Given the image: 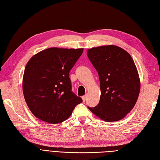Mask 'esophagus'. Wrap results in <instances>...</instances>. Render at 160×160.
Segmentation results:
<instances>
[{"instance_id": "obj_1", "label": "esophagus", "mask_w": 160, "mask_h": 160, "mask_svg": "<svg viewBox=\"0 0 160 160\" xmlns=\"http://www.w3.org/2000/svg\"><path fill=\"white\" fill-rule=\"evenodd\" d=\"M87 97H88V95H85L83 96H82V99H83V101H85L87 99Z\"/></svg>"}]
</instances>
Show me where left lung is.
Here are the masks:
<instances>
[{"mask_svg":"<svg viewBox=\"0 0 160 160\" xmlns=\"http://www.w3.org/2000/svg\"><path fill=\"white\" fill-rule=\"evenodd\" d=\"M100 81L99 104L88 109L105 122L122 119L132 110L140 91L138 72L132 57L121 47L101 46L87 51Z\"/></svg>","mask_w":160,"mask_h":160,"instance_id":"left-lung-1","label":"left lung"}]
</instances>
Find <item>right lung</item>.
<instances>
[{"instance_id":"add662e5","label":"right lung","mask_w":160,"mask_h":160,"mask_svg":"<svg viewBox=\"0 0 160 160\" xmlns=\"http://www.w3.org/2000/svg\"><path fill=\"white\" fill-rule=\"evenodd\" d=\"M83 49L43 50L28 61L24 72L22 91L28 108L36 118L49 123L69 118L83 100L72 91L69 72Z\"/></svg>"}]
</instances>
